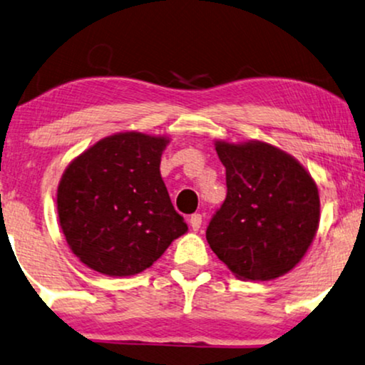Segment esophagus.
Returning <instances> with one entry per match:
<instances>
[{"label":"esophagus","instance_id":"34e87169","mask_svg":"<svg viewBox=\"0 0 365 365\" xmlns=\"http://www.w3.org/2000/svg\"><path fill=\"white\" fill-rule=\"evenodd\" d=\"M200 225H202V215L200 214H193L190 217V227L193 230H198V229H200Z\"/></svg>","mask_w":365,"mask_h":365}]
</instances>
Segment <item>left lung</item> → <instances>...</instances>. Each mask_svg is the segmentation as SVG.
Wrapping results in <instances>:
<instances>
[{"instance_id": "obj_1", "label": "left lung", "mask_w": 365, "mask_h": 365, "mask_svg": "<svg viewBox=\"0 0 365 365\" xmlns=\"http://www.w3.org/2000/svg\"><path fill=\"white\" fill-rule=\"evenodd\" d=\"M227 195L207 225V241L242 279L267 281L305 256L320 220L318 188L297 160L261 141L217 143Z\"/></svg>"}]
</instances>
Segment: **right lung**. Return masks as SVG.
Here are the masks:
<instances>
[{"label":"right lung","instance_id":"1","mask_svg":"<svg viewBox=\"0 0 365 365\" xmlns=\"http://www.w3.org/2000/svg\"><path fill=\"white\" fill-rule=\"evenodd\" d=\"M167 143L119 133L68 165L58 185V219L72 252L91 269L141 273L187 232L160 175Z\"/></svg>","mask_w":365,"mask_h":365}]
</instances>
